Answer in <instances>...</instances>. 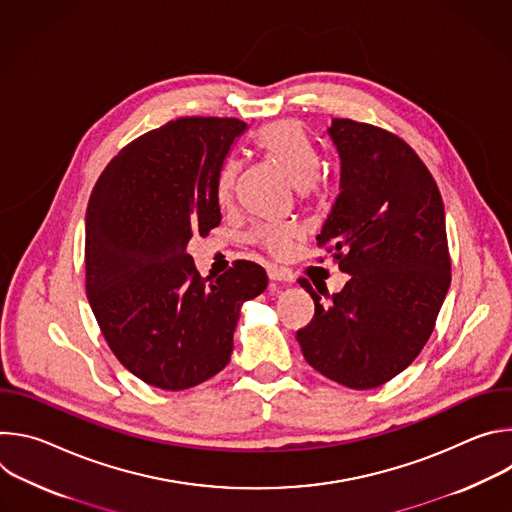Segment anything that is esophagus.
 Here are the masks:
<instances>
[{"mask_svg":"<svg viewBox=\"0 0 512 512\" xmlns=\"http://www.w3.org/2000/svg\"><path fill=\"white\" fill-rule=\"evenodd\" d=\"M267 275L271 281H287L289 279V271L283 267H275V265L267 269Z\"/></svg>","mask_w":512,"mask_h":512,"instance_id":"obj_1","label":"esophagus"}]
</instances>
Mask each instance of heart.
<instances>
[{
	"label": "heart",
	"instance_id": "obj_1",
	"mask_svg": "<svg viewBox=\"0 0 512 512\" xmlns=\"http://www.w3.org/2000/svg\"><path fill=\"white\" fill-rule=\"evenodd\" d=\"M255 148L269 160L277 162L298 188L314 192L318 182L314 180L320 170V158L308 139L304 127L294 119H279L267 123L255 135ZM241 176V164L227 160L216 176V196L221 204H229L235 196ZM304 237V231L291 223L263 225L253 233V241L275 257H289L296 251Z\"/></svg>",
	"mask_w": 512,
	"mask_h": 512
}]
</instances>
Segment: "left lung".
Segmentation results:
<instances>
[{"label": "left lung", "instance_id": "8db88e82", "mask_svg": "<svg viewBox=\"0 0 512 512\" xmlns=\"http://www.w3.org/2000/svg\"><path fill=\"white\" fill-rule=\"evenodd\" d=\"M340 158V194L318 247L350 275L340 294L302 287L312 322L298 330L304 358L324 377L375 389L423 350L452 281L440 188L399 135L352 119L328 129Z\"/></svg>", "mask_w": 512, "mask_h": 512}]
</instances>
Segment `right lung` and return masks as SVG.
<instances>
[{"instance_id":"1","label":"right lung","mask_w":512,"mask_h":512,"mask_svg":"<svg viewBox=\"0 0 512 512\" xmlns=\"http://www.w3.org/2000/svg\"><path fill=\"white\" fill-rule=\"evenodd\" d=\"M247 123L180 117L143 133L107 164L89 208L85 285L97 324L143 383L184 391L221 373L241 304L267 287L253 261L200 277L186 251L221 225L216 176Z\"/></svg>"}]
</instances>
